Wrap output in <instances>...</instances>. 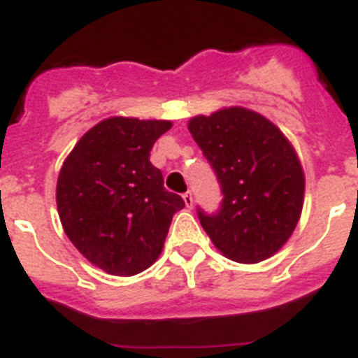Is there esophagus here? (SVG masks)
I'll list each match as a JSON object with an SVG mask.
<instances>
[{"label": "esophagus", "instance_id": "obj_1", "mask_svg": "<svg viewBox=\"0 0 358 358\" xmlns=\"http://www.w3.org/2000/svg\"><path fill=\"white\" fill-rule=\"evenodd\" d=\"M182 198H183V201H185V207L192 208V205H194V198H192V192L187 191L185 194L182 196Z\"/></svg>", "mask_w": 358, "mask_h": 358}]
</instances>
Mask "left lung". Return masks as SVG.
<instances>
[{
    "label": "left lung",
    "instance_id": "obj_1",
    "mask_svg": "<svg viewBox=\"0 0 358 358\" xmlns=\"http://www.w3.org/2000/svg\"><path fill=\"white\" fill-rule=\"evenodd\" d=\"M189 131L223 192L217 214L198 208L212 244L241 264L275 255L303 208L305 173L292 144L269 119L243 107L196 115Z\"/></svg>",
    "mask_w": 358,
    "mask_h": 358
}]
</instances>
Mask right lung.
I'll return each instance as SVG.
<instances>
[{"instance_id":"add662e5","label":"right lung","mask_w":358,"mask_h":358,"mask_svg":"<svg viewBox=\"0 0 358 358\" xmlns=\"http://www.w3.org/2000/svg\"><path fill=\"white\" fill-rule=\"evenodd\" d=\"M173 127L164 119L108 117L64 160L57 208L69 241L108 275L134 276L159 259L178 194L164 189L150 151Z\"/></svg>"}]
</instances>
